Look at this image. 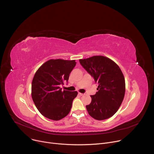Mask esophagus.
Here are the masks:
<instances>
[{"instance_id": "obj_1", "label": "esophagus", "mask_w": 154, "mask_h": 154, "mask_svg": "<svg viewBox=\"0 0 154 154\" xmlns=\"http://www.w3.org/2000/svg\"><path fill=\"white\" fill-rule=\"evenodd\" d=\"M79 95H80V96H82V95H84V94H82V93H80V92H79Z\"/></svg>"}]
</instances>
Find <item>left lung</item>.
I'll use <instances>...</instances> for the list:
<instances>
[{
  "label": "left lung",
  "instance_id": "obj_1",
  "mask_svg": "<svg viewBox=\"0 0 154 154\" xmlns=\"http://www.w3.org/2000/svg\"><path fill=\"white\" fill-rule=\"evenodd\" d=\"M82 66L98 84V92L91 95L92 101L86 106L94 119L102 120L114 116L122 103L125 92L123 73L118 65L107 57L95 55L80 59Z\"/></svg>",
  "mask_w": 154,
  "mask_h": 154
}]
</instances>
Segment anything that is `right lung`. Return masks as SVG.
I'll return each mask as SVG.
<instances>
[{
  "label": "right lung",
  "instance_id": "1",
  "mask_svg": "<svg viewBox=\"0 0 154 154\" xmlns=\"http://www.w3.org/2000/svg\"><path fill=\"white\" fill-rule=\"evenodd\" d=\"M75 65V60L51 59L36 71L32 82V98L44 117L59 120L69 114L78 92L62 91L59 85L67 82Z\"/></svg>",
  "mask_w": 154,
  "mask_h": 154
}]
</instances>
